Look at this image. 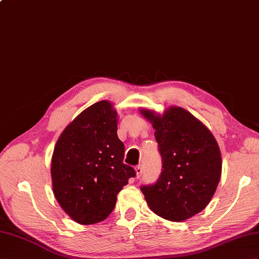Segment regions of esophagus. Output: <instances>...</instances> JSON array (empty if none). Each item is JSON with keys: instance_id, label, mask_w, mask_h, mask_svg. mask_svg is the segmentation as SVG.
Instances as JSON below:
<instances>
[{"instance_id": "34e87169", "label": "esophagus", "mask_w": 259, "mask_h": 259, "mask_svg": "<svg viewBox=\"0 0 259 259\" xmlns=\"http://www.w3.org/2000/svg\"><path fill=\"white\" fill-rule=\"evenodd\" d=\"M135 171H136V177L140 178L141 176H142V174H143V166L138 165V166L135 168Z\"/></svg>"}]
</instances>
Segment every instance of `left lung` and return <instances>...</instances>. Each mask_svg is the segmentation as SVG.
Segmentation results:
<instances>
[{
    "instance_id": "8db88e82",
    "label": "left lung",
    "mask_w": 259,
    "mask_h": 259,
    "mask_svg": "<svg viewBox=\"0 0 259 259\" xmlns=\"http://www.w3.org/2000/svg\"><path fill=\"white\" fill-rule=\"evenodd\" d=\"M140 111L153 125L162 158L158 180L141 190L155 214L182 222L202 211L215 193L222 174L218 142L202 122L180 106H169L162 114Z\"/></svg>"
}]
</instances>
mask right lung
Listing matches in <instances>:
<instances>
[{
  "label": "right lung",
  "instance_id": "right-lung-1",
  "mask_svg": "<svg viewBox=\"0 0 259 259\" xmlns=\"http://www.w3.org/2000/svg\"><path fill=\"white\" fill-rule=\"evenodd\" d=\"M124 150L110 101L92 104L62 132L50 174L55 198L74 222L96 224L114 209L117 193L136 175L123 162Z\"/></svg>",
  "mask_w": 259,
  "mask_h": 259
}]
</instances>
